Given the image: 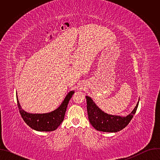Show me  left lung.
Instances as JSON below:
<instances>
[{
  "instance_id": "1",
  "label": "left lung",
  "mask_w": 160,
  "mask_h": 160,
  "mask_svg": "<svg viewBox=\"0 0 160 160\" xmlns=\"http://www.w3.org/2000/svg\"><path fill=\"white\" fill-rule=\"evenodd\" d=\"M86 99L90 123L97 130L106 132H117L127 126L135 115L139 101L130 115L127 117H120L108 115L101 110L90 98L86 96Z\"/></svg>"
}]
</instances>
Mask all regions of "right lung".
<instances>
[{
  "label": "right lung",
  "mask_w": 160,
  "mask_h": 160,
  "mask_svg": "<svg viewBox=\"0 0 160 160\" xmlns=\"http://www.w3.org/2000/svg\"><path fill=\"white\" fill-rule=\"evenodd\" d=\"M74 92V91H70L66 96L61 106L54 111L49 113L32 114L27 112L22 109L17 97L18 107L21 117L32 128L41 132L54 131L62 122L68 102Z\"/></svg>",
  "instance_id": "right-lung-1"
}]
</instances>
